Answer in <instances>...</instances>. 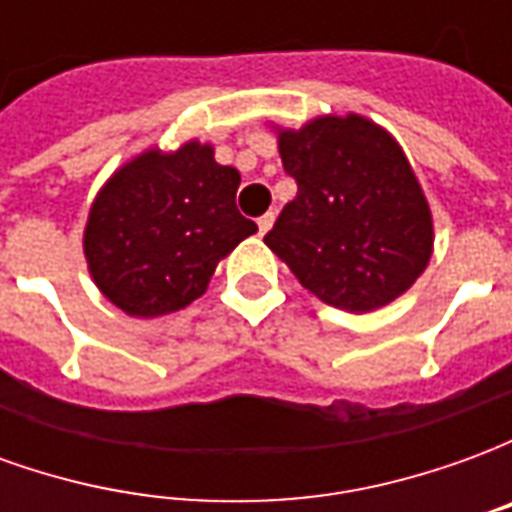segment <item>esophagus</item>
Wrapping results in <instances>:
<instances>
[{"label": "esophagus", "instance_id": "esophagus-1", "mask_svg": "<svg viewBox=\"0 0 512 512\" xmlns=\"http://www.w3.org/2000/svg\"><path fill=\"white\" fill-rule=\"evenodd\" d=\"M271 224H274V213H263V216L257 219V230H260V235H266L268 230H271Z\"/></svg>", "mask_w": 512, "mask_h": 512}]
</instances>
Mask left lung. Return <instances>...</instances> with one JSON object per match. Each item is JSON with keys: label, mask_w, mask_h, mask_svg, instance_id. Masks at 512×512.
Masks as SVG:
<instances>
[{"label": "left lung", "mask_w": 512, "mask_h": 512, "mask_svg": "<svg viewBox=\"0 0 512 512\" xmlns=\"http://www.w3.org/2000/svg\"><path fill=\"white\" fill-rule=\"evenodd\" d=\"M299 194L266 246L318 299L373 312L403 296L433 255V216L403 147L362 115H321L277 128Z\"/></svg>", "instance_id": "1"}]
</instances>
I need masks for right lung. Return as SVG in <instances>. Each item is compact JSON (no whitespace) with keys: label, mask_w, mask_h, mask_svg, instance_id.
<instances>
[{"label":"right lung","mask_w":512,"mask_h":512,"mask_svg":"<svg viewBox=\"0 0 512 512\" xmlns=\"http://www.w3.org/2000/svg\"><path fill=\"white\" fill-rule=\"evenodd\" d=\"M241 175L191 139L178 150L150 147L95 194L84 227L90 277L131 318H161L208 290L219 260L257 224L235 208Z\"/></svg>","instance_id":"right-lung-1"}]
</instances>
